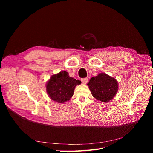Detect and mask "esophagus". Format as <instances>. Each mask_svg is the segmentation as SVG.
<instances>
[{
  "mask_svg": "<svg viewBox=\"0 0 153 153\" xmlns=\"http://www.w3.org/2000/svg\"><path fill=\"white\" fill-rule=\"evenodd\" d=\"M82 82L84 84H86L87 82H88V78H82L81 79Z\"/></svg>",
  "mask_w": 153,
  "mask_h": 153,
  "instance_id": "obj_1",
  "label": "esophagus"
}]
</instances>
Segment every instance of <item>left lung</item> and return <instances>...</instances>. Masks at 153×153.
I'll use <instances>...</instances> for the list:
<instances>
[{
    "label": "left lung",
    "mask_w": 153,
    "mask_h": 153,
    "mask_svg": "<svg viewBox=\"0 0 153 153\" xmlns=\"http://www.w3.org/2000/svg\"><path fill=\"white\" fill-rule=\"evenodd\" d=\"M87 85L92 95L103 103L112 100L118 91L117 80L104 73L92 77Z\"/></svg>",
    "instance_id": "1"
}]
</instances>
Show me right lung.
<instances>
[{
  "mask_svg": "<svg viewBox=\"0 0 153 153\" xmlns=\"http://www.w3.org/2000/svg\"><path fill=\"white\" fill-rule=\"evenodd\" d=\"M80 84L81 81L70 77L68 72L64 71L50 77L46 89L51 100L64 103L70 100L75 87Z\"/></svg>",
  "mask_w": 153,
  "mask_h": 153,
  "instance_id": "1",
  "label": "right lung"
}]
</instances>
